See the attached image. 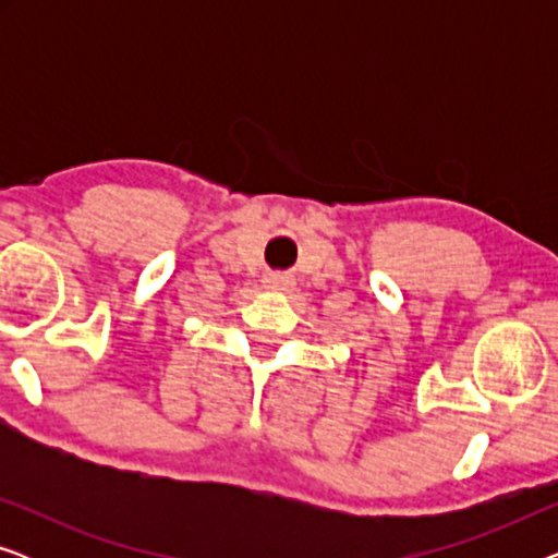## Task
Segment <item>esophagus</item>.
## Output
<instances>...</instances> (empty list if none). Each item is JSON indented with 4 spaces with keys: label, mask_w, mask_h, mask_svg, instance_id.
<instances>
[{
    "label": "esophagus",
    "mask_w": 558,
    "mask_h": 558,
    "mask_svg": "<svg viewBox=\"0 0 558 558\" xmlns=\"http://www.w3.org/2000/svg\"><path fill=\"white\" fill-rule=\"evenodd\" d=\"M264 284L269 289H277V292H287V289L294 287V279L289 274H266Z\"/></svg>",
    "instance_id": "obj_1"
}]
</instances>
